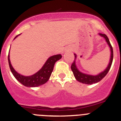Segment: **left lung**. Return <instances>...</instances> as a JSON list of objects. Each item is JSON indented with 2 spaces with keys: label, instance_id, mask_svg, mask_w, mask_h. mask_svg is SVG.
I'll return each instance as SVG.
<instances>
[{
  "label": "left lung",
  "instance_id": "1",
  "mask_svg": "<svg viewBox=\"0 0 121 121\" xmlns=\"http://www.w3.org/2000/svg\"><path fill=\"white\" fill-rule=\"evenodd\" d=\"M100 36L103 37L105 39V41L107 42V44L109 46L110 48L111 51V56H110V63L108 64V66L101 73H99L97 75H88V74L83 73L81 72L78 70L77 69V66L75 65V61L74 60L73 63H72L71 65V69L73 72V73L74 75V77H75L77 81H79L80 82H82L83 84H92L96 83V82H99L103 79L105 75H106L107 73L109 71L110 69L111 66H112V61H113V48H112V45H111L110 43L109 39L107 37L106 35L104 34H101L99 33ZM75 55V59L77 58V55L76 54Z\"/></svg>",
  "mask_w": 121,
  "mask_h": 121
}]
</instances>
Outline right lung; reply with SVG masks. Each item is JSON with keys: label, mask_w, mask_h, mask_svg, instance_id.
I'll return each mask as SVG.
<instances>
[{"label": "right lung", "mask_w": 121, "mask_h": 121, "mask_svg": "<svg viewBox=\"0 0 121 121\" xmlns=\"http://www.w3.org/2000/svg\"><path fill=\"white\" fill-rule=\"evenodd\" d=\"M18 35H17L14 38V39ZM61 57L62 55L61 54L51 56L46 61L44 65H43V66L40 70H39L37 72L32 75L28 76V77L22 75L14 70V69L13 68L11 64L10 60H9V54H8V63H9L11 71L17 81H19L20 83L22 84L23 86L26 87H35L40 86L41 85L44 84L48 81L51 75V73L52 72L53 69H54L55 63L60 59H61Z\"/></svg>", "instance_id": "right-lung-1"}]
</instances>
